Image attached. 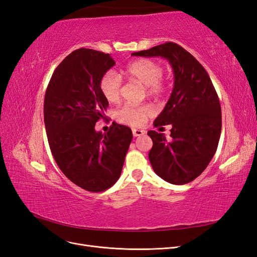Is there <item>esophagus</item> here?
Returning a JSON list of instances; mask_svg holds the SVG:
<instances>
[{
	"instance_id": "34e87169",
	"label": "esophagus",
	"mask_w": 257,
	"mask_h": 257,
	"mask_svg": "<svg viewBox=\"0 0 257 257\" xmlns=\"http://www.w3.org/2000/svg\"><path fill=\"white\" fill-rule=\"evenodd\" d=\"M132 132H133V136L134 137H138V136H142V135L145 134V131H143V130L133 128V130H132Z\"/></svg>"
}]
</instances>
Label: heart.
Listing matches in <instances>:
<instances>
[{
    "label": "heart",
    "instance_id": "heart-1",
    "mask_svg": "<svg viewBox=\"0 0 257 257\" xmlns=\"http://www.w3.org/2000/svg\"><path fill=\"white\" fill-rule=\"evenodd\" d=\"M163 72L164 68L162 64L151 59L136 60L125 68V73L132 80L145 85L147 94L155 97L163 95L167 91V83L162 79ZM99 89L107 102L116 103L122 91L121 77L113 71L105 73L100 79ZM153 112V107L149 104L125 105L115 112V118L131 126H143Z\"/></svg>",
    "mask_w": 257,
    "mask_h": 257
}]
</instances>
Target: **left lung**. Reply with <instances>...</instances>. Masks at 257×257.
Returning <instances> with one entry per match:
<instances>
[{"label":"left lung","mask_w":257,"mask_h":257,"mask_svg":"<svg viewBox=\"0 0 257 257\" xmlns=\"http://www.w3.org/2000/svg\"><path fill=\"white\" fill-rule=\"evenodd\" d=\"M138 57H162L174 69L175 84L154 126L172 124L168 142L164 134L149 131L153 142L149 160L154 173L173 184L196 179L212 160L219 145L222 113L219 96L204 66L176 43L167 42Z\"/></svg>","instance_id":"8db88e82"}]
</instances>
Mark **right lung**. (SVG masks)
I'll use <instances>...</instances> for the list:
<instances>
[{
  "label": "right lung",
  "mask_w": 257,
  "mask_h": 257,
  "mask_svg": "<svg viewBox=\"0 0 257 257\" xmlns=\"http://www.w3.org/2000/svg\"><path fill=\"white\" fill-rule=\"evenodd\" d=\"M114 64L110 54L77 49L54 69L45 94L53 158L69 180L89 192H103L116 182L133 139L130 127L115 122L105 134L95 131L108 107L99 82Z\"/></svg>",
  "instance_id": "add662e5"
}]
</instances>
